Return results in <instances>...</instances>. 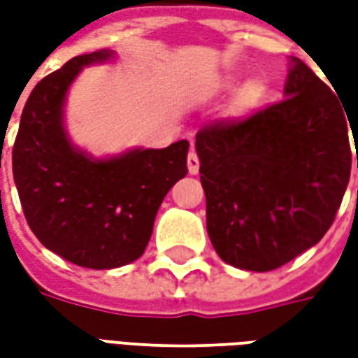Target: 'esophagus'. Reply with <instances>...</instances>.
Wrapping results in <instances>:
<instances>
[{
	"label": "esophagus",
	"mask_w": 358,
	"mask_h": 358,
	"mask_svg": "<svg viewBox=\"0 0 358 358\" xmlns=\"http://www.w3.org/2000/svg\"><path fill=\"white\" fill-rule=\"evenodd\" d=\"M187 171H189V174H197L199 172V159H197L195 149H192L187 153Z\"/></svg>",
	"instance_id": "1"
}]
</instances>
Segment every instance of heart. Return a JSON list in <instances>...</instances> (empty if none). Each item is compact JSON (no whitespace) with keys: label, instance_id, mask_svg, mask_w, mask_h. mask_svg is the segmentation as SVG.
Here are the masks:
<instances>
[{"label":"heart","instance_id":"obj_1","mask_svg":"<svg viewBox=\"0 0 358 358\" xmlns=\"http://www.w3.org/2000/svg\"><path fill=\"white\" fill-rule=\"evenodd\" d=\"M261 95H263V86L259 84V82H251L248 84L243 92L240 95V101L241 105H245V107H251V105H255L259 99H261Z\"/></svg>","mask_w":358,"mask_h":358}]
</instances>
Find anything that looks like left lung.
Segmentation results:
<instances>
[{
    "instance_id": "1",
    "label": "left lung",
    "mask_w": 358,
    "mask_h": 358,
    "mask_svg": "<svg viewBox=\"0 0 358 358\" xmlns=\"http://www.w3.org/2000/svg\"><path fill=\"white\" fill-rule=\"evenodd\" d=\"M343 110L293 59L285 99L197 132L207 232L222 261L268 272L322 240L351 176L349 126L357 134L358 120L347 122Z\"/></svg>"
}]
</instances>
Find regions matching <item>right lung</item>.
Returning a JSON list of instances; mask_svg holds the SVG:
<instances>
[{
  "instance_id": "1",
  "label": "right lung",
  "mask_w": 358,
  "mask_h": 358,
  "mask_svg": "<svg viewBox=\"0 0 358 358\" xmlns=\"http://www.w3.org/2000/svg\"><path fill=\"white\" fill-rule=\"evenodd\" d=\"M107 50L78 55L36 84L13 145L22 213L42 245L84 268L107 270L143 255L164 195L187 174L189 141L94 161L69 143L63 101L82 66Z\"/></svg>"
}]
</instances>
